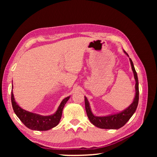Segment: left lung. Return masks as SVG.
Here are the masks:
<instances>
[{
	"instance_id": "obj_1",
	"label": "left lung",
	"mask_w": 157,
	"mask_h": 157,
	"mask_svg": "<svg viewBox=\"0 0 157 157\" xmlns=\"http://www.w3.org/2000/svg\"><path fill=\"white\" fill-rule=\"evenodd\" d=\"M124 53L128 56V54L124 50ZM130 63L132 65V69L134 72V78L136 80V96L132 103L125 110L121 113L115 114L105 117H96L94 116L90 109L89 102L87 98L84 96L85 101V108L87 116L90 121L92 124L98 128H103V129H118L124 126L126 123L129 121L136 110L139 101V86H138V78H137V73L135 70L134 64L132 59L130 58Z\"/></svg>"
}]
</instances>
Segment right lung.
<instances>
[{
	"label": "right lung",
	"instance_id": "add662e5",
	"mask_svg": "<svg viewBox=\"0 0 157 157\" xmlns=\"http://www.w3.org/2000/svg\"><path fill=\"white\" fill-rule=\"evenodd\" d=\"M69 98L70 96L66 98L61 101L58 110L54 115L42 116L21 109L15 101L12 90L11 92V101L14 113L25 126L31 130L38 131L48 130L59 124L62 115L63 109Z\"/></svg>",
	"mask_w": 157,
	"mask_h": 157
}]
</instances>
